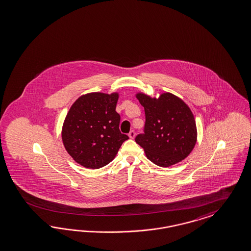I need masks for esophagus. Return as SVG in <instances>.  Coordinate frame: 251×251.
Returning a JSON list of instances; mask_svg holds the SVG:
<instances>
[{
  "mask_svg": "<svg viewBox=\"0 0 251 251\" xmlns=\"http://www.w3.org/2000/svg\"><path fill=\"white\" fill-rule=\"evenodd\" d=\"M135 131L134 130H131L129 132V134H128V137H129L130 139H133L135 138Z\"/></svg>",
  "mask_w": 251,
  "mask_h": 251,
  "instance_id": "34e87169",
  "label": "esophagus"
}]
</instances>
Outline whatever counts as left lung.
<instances>
[{
  "label": "left lung",
  "mask_w": 251,
  "mask_h": 251,
  "mask_svg": "<svg viewBox=\"0 0 251 251\" xmlns=\"http://www.w3.org/2000/svg\"><path fill=\"white\" fill-rule=\"evenodd\" d=\"M136 98L144 107V134L136 137L146 157L156 166L168 167L185 159L194 150L197 129L194 114L181 99L173 94L151 98L139 92Z\"/></svg>",
  "instance_id": "8db88e82"
}]
</instances>
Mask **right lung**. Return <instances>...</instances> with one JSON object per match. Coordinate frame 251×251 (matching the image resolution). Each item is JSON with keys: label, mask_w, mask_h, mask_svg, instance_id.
Here are the masks:
<instances>
[{"label": "right lung", "mask_w": 251, "mask_h": 251, "mask_svg": "<svg viewBox=\"0 0 251 251\" xmlns=\"http://www.w3.org/2000/svg\"><path fill=\"white\" fill-rule=\"evenodd\" d=\"M119 94H85L66 115L61 130L68 153L82 167L98 169L111 163L128 137L119 130L115 111Z\"/></svg>", "instance_id": "right-lung-1"}]
</instances>
